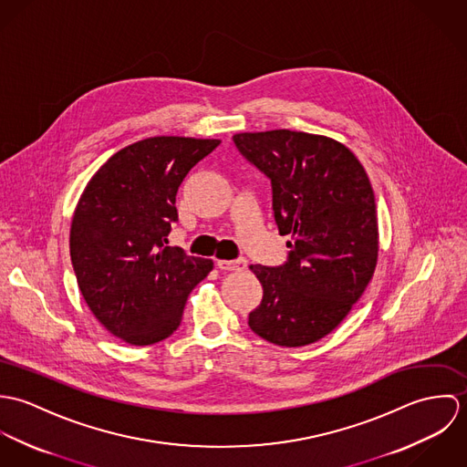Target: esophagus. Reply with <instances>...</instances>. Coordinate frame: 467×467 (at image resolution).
Instances as JSON below:
<instances>
[{"instance_id":"esophagus-1","label":"esophagus","mask_w":467,"mask_h":467,"mask_svg":"<svg viewBox=\"0 0 467 467\" xmlns=\"http://www.w3.org/2000/svg\"><path fill=\"white\" fill-rule=\"evenodd\" d=\"M215 265L219 269L223 271H243L248 266V261L246 259H235V261H223V259H217Z\"/></svg>"}]
</instances>
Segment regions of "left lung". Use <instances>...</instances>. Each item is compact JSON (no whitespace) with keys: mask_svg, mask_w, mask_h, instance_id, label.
Returning <instances> with one entry per match:
<instances>
[{"mask_svg":"<svg viewBox=\"0 0 467 467\" xmlns=\"http://www.w3.org/2000/svg\"><path fill=\"white\" fill-rule=\"evenodd\" d=\"M234 141L271 180L275 223L291 235L282 266H250L263 300L248 326L280 347L315 343L341 324L378 265L368 176L348 147L322 134L273 130L234 134Z\"/></svg>","mask_w":467,"mask_h":467,"instance_id":"1","label":"left lung"}]
</instances>
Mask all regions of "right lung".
Instances as JSON below:
<instances>
[{
  "mask_svg": "<svg viewBox=\"0 0 467 467\" xmlns=\"http://www.w3.org/2000/svg\"><path fill=\"white\" fill-rule=\"evenodd\" d=\"M221 140L152 136L113 154L77 202L69 255L95 318L130 345H152L180 327L210 259L167 246L176 194Z\"/></svg>",
  "mask_w": 467,
  "mask_h": 467,
  "instance_id": "add662e5",
  "label": "right lung"
}]
</instances>
